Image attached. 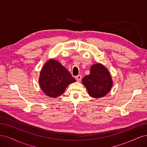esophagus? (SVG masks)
Instances as JSON below:
<instances>
[{
  "mask_svg": "<svg viewBox=\"0 0 147 147\" xmlns=\"http://www.w3.org/2000/svg\"><path fill=\"white\" fill-rule=\"evenodd\" d=\"M76 79L78 81H80L82 79V76L81 75H78L77 76H76Z\"/></svg>",
  "mask_w": 147,
  "mask_h": 147,
  "instance_id": "obj_1",
  "label": "esophagus"
}]
</instances>
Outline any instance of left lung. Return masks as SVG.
<instances>
[{
    "mask_svg": "<svg viewBox=\"0 0 147 147\" xmlns=\"http://www.w3.org/2000/svg\"><path fill=\"white\" fill-rule=\"evenodd\" d=\"M82 81L89 95L94 98L106 96L113 86L110 72L102 64L99 63L92 65L90 73L86 76Z\"/></svg>",
    "mask_w": 147,
    "mask_h": 147,
    "instance_id": "1",
    "label": "left lung"
}]
</instances>
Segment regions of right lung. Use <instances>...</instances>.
Returning <instances> with one entry per match:
<instances>
[{"instance_id": "right-lung-1", "label": "right lung", "mask_w": 147, "mask_h": 147, "mask_svg": "<svg viewBox=\"0 0 147 147\" xmlns=\"http://www.w3.org/2000/svg\"><path fill=\"white\" fill-rule=\"evenodd\" d=\"M76 80L57 60L51 59L42 67L38 82L47 96L57 98L63 94L70 84Z\"/></svg>"}]
</instances>
